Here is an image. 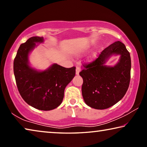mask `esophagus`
<instances>
[{
  "instance_id": "esophagus-1",
  "label": "esophagus",
  "mask_w": 147,
  "mask_h": 147,
  "mask_svg": "<svg viewBox=\"0 0 147 147\" xmlns=\"http://www.w3.org/2000/svg\"><path fill=\"white\" fill-rule=\"evenodd\" d=\"M80 68L79 67H76V74H78L79 73H80Z\"/></svg>"
}]
</instances>
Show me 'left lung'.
<instances>
[{
	"label": "left lung",
	"instance_id": "1",
	"mask_svg": "<svg viewBox=\"0 0 147 147\" xmlns=\"http://www.w3.org/2000/svg\"><path fill=\"white\" fill-rule=\"evenodd\" d=\"M113 53L121 54L119 63L114 67L104 66L106 58ZM83 65L79 74L83 78L82 93L87 105L107 109L123 98L130 84L131 58L123 43L118 41L110 45L95 59Z\"/></svg>",
	"mask_w": 147,
	"mask_h": 147
}]
</instances>
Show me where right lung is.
<instances>
[{"instance_id": "obj_1", "label": "right lung", "mask_w": 147, "mask_h": 147, "mask_svg": "<svg viewBox=\"0 0 147 147\" xmlns=\"http://www.w3.org/2000/svg\"><path fill=\"white\" fill-rule=\"evenodd\" d=\"M43 41V38L34 36L20 45L13 61V72L23 100L35 108L49 111L61 104L65 88L75 76L76 67L65 68L54 64L42 72L32 69L28 63V54L36 43Z\"/></svg>"}]
</instances>
